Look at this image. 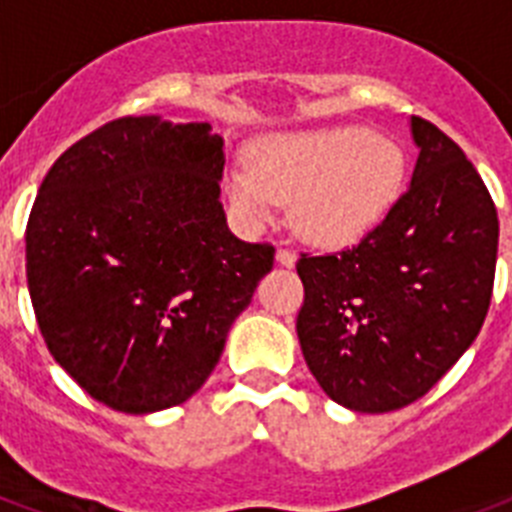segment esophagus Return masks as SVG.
Masks as SVG:
<instances>
[{
	"label": "esophagus",
	"mask_w": 512,
	"mask_h": 512,
	"mask_svg": "<svg viewBox=\"0 0 512 512\" xmlns=\"http://www.w3.org/2000/svg\"><path fill=\"white\" fill-rule=\"evenodd\" d=\"M276 260H278V265H283V268H291V265L296 263V252L289 247H278Z\"/></svg>",
	"instance_id": "obj_1"
}]
</instances>
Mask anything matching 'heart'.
I'll use <instances>...</instances> for the list:
<instances>
[{"label": "heart", "mask_w": 512, "mask_h": 512, "mask_svg": "<svg viewBox=\"0 0 512 512\" xmlns=\"http://www.w3.org/2000/svg\"><path fill=\"white\" fill-rule=\"evenodd\" d=\"M401 182V150L369 127L338 124L263 140L255 161L231 171L229 197L249 221H265L281 200H294L296 231L338 247L375 229Z\"/></svg>", "instance_id": "heart-1"}]
</instances>
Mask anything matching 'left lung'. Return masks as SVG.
I'll return each instance as SVG.
<instances>
[{
    "label": "left lung",
    "instance_id": "left-lung-1",
    "mask_svg": "<svg viewBox=\"0 0 512 512\" xmlns=\"http://www.w3.org/2000/svg\"><path fill=\"white\" fill-rule=\"evenodd\" d=\"M414 176L375 229L341 252H302L296 333L320 388L346 409L419 401L474 343L495 286L500 221L474 163L411 117Z\"/></svg>",
    "mask_w": 512,
    "mask_h": 512
}]
</instances>
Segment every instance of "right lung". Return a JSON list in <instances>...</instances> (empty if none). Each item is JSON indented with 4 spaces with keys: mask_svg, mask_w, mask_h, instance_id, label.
<instances>
[{
    "mask_svg": "<svg viewBox=\"0 0 512 512\" xmlns=\"http://www.w3.org/2000/svg\"><path fill=\"white\" fill-rule=\"evenodd\" d=\"M223 137L208 122L119 117L41 182L25 273L51 356L124 414L179 406L221 359L276 247L242 242L218 200Z\"/></svg>",
    "mask_w": 512,
    "mask_h": 512,
    "instance_id": "1",
    "label": "right lung"
}]
</instances>
